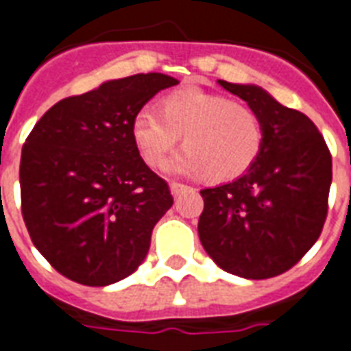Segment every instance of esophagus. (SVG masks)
<instances>
[{"instance_id":"esophagus-1","label":"esophagus","mask_w":351,"mask_h":351,"mask_svg":"<svg viewBox=\"0 0 351 351\" xmlns=\"http://www.w3.org/2000/svg\"><path fill=\"white\" fill-rule=\"evenodd\" d=\"M186 189H189V186L183 185V183H178V181H172V183H170V191H172L173 196H179L181 193H185Z\"/></svg>"}]
</instances>
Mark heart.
<instances>
[{
	"label": "heart",
	"instance_id": "b5f03b06",
	"mask_svg": "<svg viewBox=\"0 0 351 351\" xmlns=\"http://www.w3.org/2000/svg\"><path fill=\"white\" fill-rule=\"evenodd\" d=\"M130 136L151 168L165 162L181 136L185 151L168 168L183 173L204 170V178L215 183L249 172L263 147V127L254 110L196 88L160 97L157 114L138 112Z\"/></svg>",
	"mask_w": 351,
	"mask_h": 351
}]
</instances>
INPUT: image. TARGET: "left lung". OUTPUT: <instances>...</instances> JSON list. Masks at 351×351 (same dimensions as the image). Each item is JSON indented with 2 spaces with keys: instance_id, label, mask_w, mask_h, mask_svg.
I'll list each match as a JSON object with an SVG mask.
<instances>
[{
  "instance_id": "1",
  "label": "left lung",
  "mask_w": 351,
  "mask_h": 351,
  "mask_svg": "<svg viewBox=\"0 0 351 351\" xmlns=\"http://www.w3.org/2000/svg\"><path fill=\"white\" fill-rule=\"evenodd\" d=\"M249 104L263 127V147L249 172L200 191L198 235L213 262L243 278L291 269L324 230L333 162L318 127L256 86L219 80Z\"/></svg>"
}]
</instances>
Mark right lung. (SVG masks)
Here are the masks:
<instances>
[{"mask_svg": "<svg viewBox=\"0 0 351 351\" xmlns=\"http://www.w3.org/2000/svg\"><path fill=\"white\" fill-rule=\"evenodd\" d=\"M176 84L160 73L104 82L56 102L25 138L22 217L33 245L63 277L108 286L144 262L173 198L140 157L130 125L145 102Z\"/></svg>", "mask_w": 351, "mask_h": 351, "instance_id": "right-lung-1", "label": "right lung"}]
</instances>
